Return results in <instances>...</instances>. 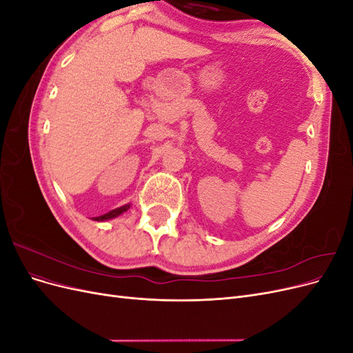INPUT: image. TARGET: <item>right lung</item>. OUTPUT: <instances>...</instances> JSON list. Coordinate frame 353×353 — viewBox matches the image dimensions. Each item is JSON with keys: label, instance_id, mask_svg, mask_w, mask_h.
<instances>
[{"label": "right lung", "instance_id": "add662e5", "mask_svg": "<svg viewBox=\"0 0 353 353\" xmlns=\"http://www.w3.org/2000/svg\"><path fill=\"white\" fill-rule=\"evenodd\" d=\"M128 209H130V205H125V206H122V208L113 209V210H110V212H108V213H104V215H101V216H95V218H92V219H94V221H108V219H112V218L119 216L121 213L126 212Z\"/></svg>", "mask_w": 353, "mask_h": 353}]
</instances>
